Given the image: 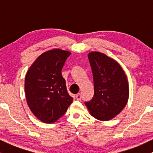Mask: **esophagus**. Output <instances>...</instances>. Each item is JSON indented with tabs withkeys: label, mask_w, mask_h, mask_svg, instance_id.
<instances>
[{
	"label": "esophagus",
	"mask_w": 153,
	"mask_h": 153,
	"mask_svg": "<svg viewBox=\"0 0 153 153\" xmlns=\"http://www.w3.org/2000/svg\"><path fill=\"white\" fill-rule=\"evenodd\" d=\"M76 98L77 100H81V94L80 93H77L76 95Z\"/></svg>",
	"instance_id": "obj_1"
}]
</instances>
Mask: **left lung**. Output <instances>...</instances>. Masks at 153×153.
I'll use <instances>...</instances> for the list:
<instances>
[{"instance_id":"left-lung-1","label":"left lung","mask_w":153,"mask_h":153,"mask_svg":"<svg viewBox=\"0 0 153 153\" xmlns=\"http://www.w3.org/2000/svg\"><path fill=\"white\" fill-rule=\"evenodd\" d=\"M93 75L94 95L85 102L90 114L100 120H109L120 113L129 98L127 76L120 65L100 52L88 54Z\"/></svg>"}]
</instances>
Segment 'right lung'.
Returning <instances> with one entry per match:
<instances>
[{"label":"right lung","instance_id":"obj_1","mask_svg":"<svg viewBox=\"0 0 153 153\" xmlns=\"http://www.w3.org/2000/svg\"><path fill=\"white\" fill-rule=\"evenodd\" d=\"M71 53L52 49L41 54L25 77V93L33 114L45 123H53L68 110L73 101L62 76V69Z\"/></svg>","mask_w":153,"mask_h":153}]
</instances>
